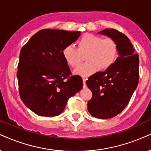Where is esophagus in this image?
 I'll list each match as a JSON object with an SVG mask.
<instances>
[{
    "label": "esophagus",
    "mask_w": 151,
    "mask_h": 151,
    "mask_svg": "<svg viewBox=\"0 0 151 151\" xmlns=\"http://www.w3.org/2000/svg\"><path fill=\"white\" fill-rule=\"evenodd\" d=\"M82 79H83V87L86 88V79L85 77H83V78H82Z\"/></svg>",
    "instance_id": "obj_1"
}]
</instances>
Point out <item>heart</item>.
I'll list each match as a JSON object with an SVG mask.
<instances>
[{"instance_id":"b5f03b06","label":"heart","mask_w":151,"mask_h":151,"mask_svg":"<svg viewBox=\"0 0 151 151\" xmlns=\"http://www.w3.org/2000/svg\"><path fill=\"white\" fill-rule=\"evenodd\" d=\"M86 63L74 70V73L83 77H88L98 70L109 69L118 56V45L110 37L103 38L99 35L88 33L78 42V49L71 45L63 50V56L67 63L72 68L81 65L83 56Z\"/></svg>"}]
</instances>
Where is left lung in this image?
Wrapping results in <instances>:
<instances>
[{
	"label": "left lung",
	"instance_id": "1",
	"mask_svg": "<svg viewBox=\"0 0 151 151\" xmlns=\"http://www.w3.org/2000/svg\"><path fill=\"white\" fill-rule=\"evenodd\" d=\"M114 40L119 56L104 72L93 74L86 81L93 93L88 102L91 116L108 119L120 114L130 100L139 83V55L126 35L114 28L99 32Z\"/></svg>",
	"mask_w": 151,
	"mask_h": 151
}]
</instances>
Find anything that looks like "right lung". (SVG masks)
<instances>
[{
    "instance_id": "add662e5",
    "label": "right lung",
    "mask_w": 151,
    "mask_h": 151,
    "mask_svg": "<svg viewBox=\"0 0 151 151\" xmlns=\"http://www.w3.org/2000/svg\"><path fill=\"white\" fill-rule=\"evenodd\" d=\"M80 31L44 29L23 46L17 77L21 100L32 111L51 117L63 111L68 100L81 91L83 81L72 75L63 50Z\"/></svg>"
}]
</instances>
